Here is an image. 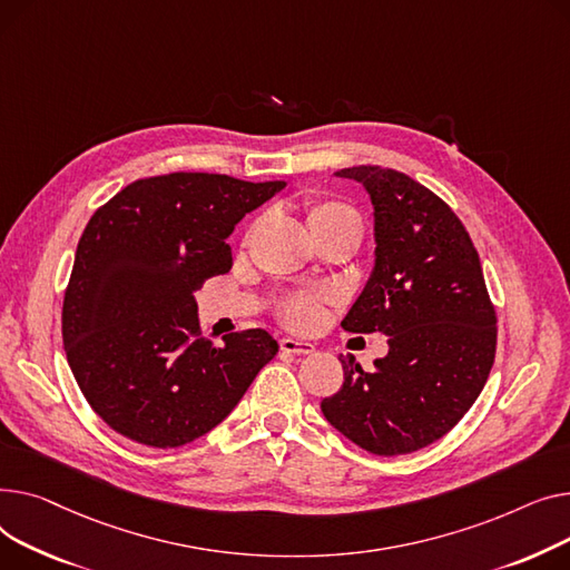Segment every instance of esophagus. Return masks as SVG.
I'll use <instances>...</instances> for the list:
<instances>
[{
  "label": "esophagus",
  "instance_id": "esophagus-1",
  "mask_svg": "<svg viewBox=\"0 0 570 570\" xmlns=\"http://www.w3.org/2000/svg\"><path fill=\"white\" fill-rule=\"evenodd\" d=\"M281 350L285 354H313L315 345L313 343H304V341H294V338H283L281 341Z\"/></svg>",
  "mask_w": 570,
  "mask_h": 570
}]
</instances>
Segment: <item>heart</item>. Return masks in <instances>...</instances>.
Wrapping results in <instances>:
<instances>
[{
	"label": "heart",
	"mask_w": 570,
	"mask_h": 570,
	"mask_svg": "<svg viewBox=\"0 0 570 570\" xmlns=\"http://www.w3.org/2000/svg\"><path fill=\"white\" fill-rule=\"evenodd\" d=\"M304 212H306V223L317 242L333 237V234H354V237H358V242L363 237V220L358 212L352 205L343 203V199H336V197L308 199L304 205ZM250 232L253 229L246 232V239L250 237ZM326 301L328 296L322 292H289L276 301V315L287 326L306 331L320 324Z\"/></svg>",
	"instance_id": "1"
}]
</instances>
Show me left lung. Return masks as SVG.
Listing matches in <instances>:
<instances>
[{
	"mask_svg": "<svg viewBox=\"0 0 570 570\" xmlns=\"http://www.w3.org/2000/svg\"><path fill=\"white\" fill-rule=\"evenodd\" d=\"M336 175L371 193L377 244L375 272L341 324L386 333L389 354L375 371L341 354L345 380L322 412L365 451L412 453L442 440L483 391L497 313L470 232L440 195L382 165Z\"/></svg>",
	"mask_w": 570,
	"mask_h": 570,
	"instance_id": "obj_1",
	"label": "left lung"
}]
</instances>
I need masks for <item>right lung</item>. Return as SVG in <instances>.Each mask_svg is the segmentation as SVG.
Returning <instances> with one entry per match:
<instances>
[{"label": "right lung", "instance_id": "right-lung-1", "mask_svg": "<svg viewBox=\"0 0 570 570\" xmlns=\"http://www.w3.org/2000/svg\"><path fill=\"white\" fill-rule=\"evenodd\" d=\"M285 181L173 173L121 188L89 218L61 338L89 407L124 438L177 449L237 407L278 343L264 328L203 338L195 292L232 269L227 237Z\"/></svg>", "mask_w": 570, "mask_h": 570}]
</instances>
